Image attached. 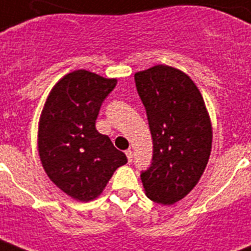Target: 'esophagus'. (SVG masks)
I'll use <instances>...</instances> for the list:
<instances>
[{"label":"esophagus","instance_id":"esophagus-1","mask_svg":"<svg viewBox=\"0 0 251 251\" xmlns=\"http://www.w3.org/2000/svg\"><path fill=\"white\" fill-rule=\"evenodd\" d=\"M125 154H126V156H127V160H129V163H131V162H133V151L126 150Z\"/></svg>","mask_w":251,"mask_h":251}]
</instances>
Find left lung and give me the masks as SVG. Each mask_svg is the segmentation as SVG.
<instances>
[{
  "mask_svg": "<svg viewBox=\"0 0 251 251\" xmlns=\"http://www.w3.org/2000/svg\"><path fill=\"white\" fill-rule=\"evenodd\" d=\"M152 137V162L141 174L146 196L172 205L194 189L212 150V124L188 75L158 64L134 75Z\"/></svg>",
  "mask_w": 251,
  "mask_h": 251,
  "instance_id": "left-lung-1",
  "label": "left lung"
}]
</instances>
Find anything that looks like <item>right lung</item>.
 <instances>
[{
	"label": "right lung",
	"instance_id": "obj_1",
	"mask_svg": "<svg viewBox=\"0 0 251 251\" xmlns=\"http://www.w3.org/2000/svg\"><path fill=\"white\" fill-rule=\"evenodd\" d=\"M117 79L85 70L67 74L50 92L39 118L38 151L47 176L64 194L91 201L127 158L96 130L105 97Z\"/></svg>",
	"mask_w": 251,
	"mask_h": 251
}]
</instances>
